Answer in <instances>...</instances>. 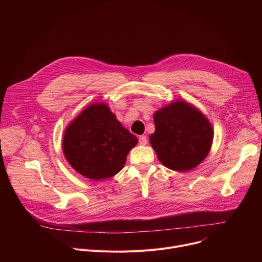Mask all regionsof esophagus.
<instances>
[{
  "instance_id": "1",
  "label": "esophagus",
  "mask_w": 262,
  "mask_h": 262,
  "mask_svg": "<svg viewBox=\"0 0 262 262\" xmlns=\"http://www.w3.org/2000/svg\"><path fill=\"white\" fill-rule=\"evenodd\" d=\"M139 144L142 145V146H144V145L147 144V138H146V136H140V137H139Z\"/></svg>"
}]
</instances>
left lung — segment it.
<instances>
[{
    "mask_svg": "<svg viewBox=\"0 0 262 262\" xmlns=\"http://www.w3.org/2000/svg\"><path fill=\"white\" fill-rule=\"evenodd\" d=\"M156 132L149 137L159 161L177 172L190 171L208 156L213 140L212 125L202 112L176 99L154 114Z\"/></svg>",
    "mask_w": 262,
    "mask_h": 262,
    "instance_id": "8db88e82",
    "label": "left lung"
}]
</instances>
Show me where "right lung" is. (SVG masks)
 <instances>
[{
    "label": "right lung",
    "instance_id": "obj_1",
    "mask_svg": "<svg viewBox=\"0 0 262 262\" xmlns=\"http://www.w3.org/2000/svg\"><path fill=\"white\" fill-rule=\"evenodd\" d=\"M138 139L104 102H93L65 128L62 146L66 161L82 176L101 180L123 169Z\"/></svg>",
    "mask_w": 262,
    "mask_h": 262
}]
</instances>
